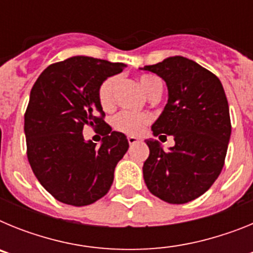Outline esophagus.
Masks as SVG:
<instances>
[{"label":"esophagus","instance_id":"1","mask_svg":"<svg viewBox=\"0 0 253 253\" xmlns=\"http://www.w3.org/2000/svg\"><path fill=\"white\" fill-rule=\"evenodd\" d=\"M128 142L129 144H135V143L139 142V138L133 137V135H128Z\"/></svg>","mask_w":253,"mask_h":253}]
</instances>
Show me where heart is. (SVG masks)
Instances as JSON below:
<instances>
[{"label": "heart", "instance_id": "obj_1", "mask_svg": "<svg viewBox=\"0 0 253 253\" xmlns=\"http://www.w3.org/2000/svg\"><path fill=\"white\" fill-rule=\"evenodd\" d=\"M116 82H118V78L109 77L100 84L99 90H97V99H99L100 105L104 109H109L113 105V93ZM139 84L148 97L154 93L162 92V82H161L160 78L153 75L140 76ZM149 122H151V116L147 115V114H134L129 113V111H122V113L114 116V119L111 120V125L116 131L129 134V135H137Z\"/></svg>", "mask_w": 253, "mask_h": 253}]
</instances>
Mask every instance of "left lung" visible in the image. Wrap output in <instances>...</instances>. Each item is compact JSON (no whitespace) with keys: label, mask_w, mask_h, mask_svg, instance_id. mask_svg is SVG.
<instances>
[{"label":"left lung","mask_w":253,"mask_h":253,"mask_svg":"<svg viewBox=\"0 0 253 253\" xmlns=\"http://www.w3.org/2000/svg\"><path fill=\"white\" fill-rule=\"evenodd\" d=\"M140 69L160 76L169 90L153 135L175 139L169 151L158 140H146L144 182L163 202L185 204L208 191L224 166L232 131L224 88L215 75L180 55Z\"/></svg>","instance_id":"left-lung-1"}]
</instances>
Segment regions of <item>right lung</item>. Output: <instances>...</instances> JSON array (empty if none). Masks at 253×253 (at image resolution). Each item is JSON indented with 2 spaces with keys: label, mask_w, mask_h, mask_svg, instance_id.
<instances>
[{
  "label": "right lung",
  "mask_w": 253,
  "mask_h": 253,
  "mask_svg": "<svg viewBox=\"0 0 253 253\" xmlns=\"http://www.w3.org/2000/svg\"><path fill=\"white\" fill-rule=\"evenodd\" d=\"M125 67L97 58L71 57L46 67L31 88L24 124L28 160L42 186L58 202L84 207L110 190L114 169L129 143L104 122L97 90ZM86 125L104 135L100 147L84 140Z\"/></svg>",
  "instance_id": "add662e5"
}]
</instances>
